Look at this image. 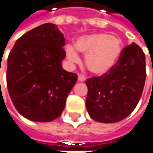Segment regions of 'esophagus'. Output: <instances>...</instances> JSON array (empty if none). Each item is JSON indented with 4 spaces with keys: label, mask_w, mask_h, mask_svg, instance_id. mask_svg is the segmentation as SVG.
Here are the masks:
<instances>
[{
    "label": "esophagus",
    "mask_w": 153,
    "mask_h": 153,
    "mask_svg": "<svg viewBox=\"0 0 153 153\" xmlns=\"http://www.w3.org/2000/svg\"><path fill=\"white\" fill-rule=\"evenodd\" d=\"M85 79H86V77H85V75H83V74H78V81L84 82V81H85Z\"/></svg>",
    "instance_id": "obj_1"
}]
</instances>
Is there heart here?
<instances>
[{
	"label": "heart",
	"mask_w": 153,
	"mask_h": 153,
	"mask_svg": "<svg viewBox=\"0 0 153 153\" xmlns=\"http://www.w3.org/2000/svg\"><path fill=\"white\" fill-rule=\"evenodd\" d=\"M76 48L85 54L87 68L96 75H103L109 72L117 64L122 52L121 41L108 34L81 36L76 42ZM66 54L70 61H79L77 51L73 46H66Z\"/></svg>",
	"instance_id": "heart-1"
}]
</instances>
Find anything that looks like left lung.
I'll return each mask as SVG.
<instances>
[{
	"mask_svg": "<svg viewBox=\"0 0 153 153\" xmlns=\"http://www.w3.org/2000/svg\"><path fill=\"white\" fill-rule=\"evenodd\" d=\"M145 55L135 43L126 46L114 67L85 82L86 109L90 117L102 123L118 122L135 109L145 83Z\"/></svg>",
	"mask_w": 153,
	"mask_h": 153,
	"instance_id": "left-lung-1",
	"label": "left lung"
}]
</instances>
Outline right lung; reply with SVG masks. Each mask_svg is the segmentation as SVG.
Instances as JSON below:
<instances>
[{
  "label": "right lung",
  "mask_w": 153,
  "mask_h": 153,
  "mask_svg": "<svg viewBox=\"0 0 153 153\" xmlns=\"http://www.w3.org/2000/svg\"><path fill=\"white\" fill-rule=\"evenodd\" d=\"M65 39L57 26L41 25L17 40L8 57L7 87L27 119L50 122L62 113L77 75L64 70Z\"/></svg>",
  "instance_id": "1"
}]
</instances>
